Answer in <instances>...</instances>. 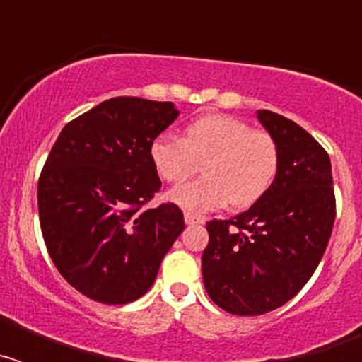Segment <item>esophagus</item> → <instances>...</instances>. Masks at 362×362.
Listing matches in <instances>:
<instances>
[{
  "label": "esophagus",
  "mask_w": 362,
  "mask_h": 362,
  "mask_svg": "<svg viewBox=\"0 0 362 362\" xmlns=\"http://www.w3.org/2000/svg\"><path fill=\"white\" fill-rule=\"evenodd\" d=\"M185 223H187V225H203L204 217L196 216V214L185 212Z\"/></svg>",
  "instance_id": "esophagus-1"
}]
</instances>
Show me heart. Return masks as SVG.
I'll list each match as a JSON object with an SVG mask.
<instances>
[{
	"mask_svg": "<svg viewBox=\"0 0 362 362\" xmlns=\"http://www.w3.org/2000/svg\"><path fill=\"white\" fill-rule=\"evenodd\" d=\"M150 161L166 183H181L203 163V179L172 188L166 199L190 214L209 212L230 203L248 209L272 188L281 153L270 134L223 114L197 117L183 139L170 132L150 143Z\"/></svg>",
	"mask_w": 362,
	"mask_h": 362,
	"instance_id": "heart-1",
	"label": "heart"
}]
</instances>
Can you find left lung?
Segmentation results:
<instances>
[{"mask_svg":"<svg viewBox=\"0 0 362 362\" xmlns=\"http://www.w3.org/2000/svg\"><path fill=\"white\" fill-rule=\"evenodd\" d=\"M277 141L279 172L270 190L230 221H210L203 283L219 308L261 315L288 303L321 263L335 221L326 150L292 119L257 110Z\"/></svg>","mask_w":362,"mask_h":362,"instance_id":"left-lung-1","label":"left lung"}]
</instances>
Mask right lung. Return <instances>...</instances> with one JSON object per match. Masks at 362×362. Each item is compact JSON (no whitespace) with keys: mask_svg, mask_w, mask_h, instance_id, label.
I'll return each mask as SVG.
<instances>
[{"mask_svg":"<svg viewBox=\"0 0 362 362\" xmlns=\"http://www.w3.org/2000/svg\"><path fill=\"white\" fill-rule=\"evenodd\" d=\"M179 116L170 101L112 98L65 124L37 183L45 245L66 283L105 305L139 299L185 230L177 204L143 210L161 181L150 143Z\"/></svg>","mask_w":362,"mask_h":362,"instance_id":"obj_1","label":"right lung"}]
</instances>
